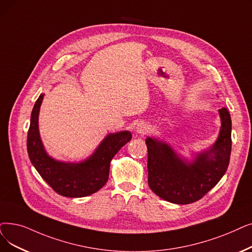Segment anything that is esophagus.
<instances>
[{"label": "esophagus", "instance_id": "34e87169", "mask_svg": "<svg viewBox=\"0 0 252 252\" xmlns=\"http://www.w3.org/2000/svg\"><path fill=\"white\" fill-rule=\"evenodd\" d=\"M149 129H150V126L145 122L138 123V125L136 126V132L140 135H146L149 132Z\"/></svg>", "mask_w": 252, "mask_h": 252}]
</instances>
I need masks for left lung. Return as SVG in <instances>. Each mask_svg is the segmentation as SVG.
I'll list each match as a JSON object with an SVG mask.
<instances>
[{
  "mask_svg": "<svg viewBox=\"0 0 252 252\" xmlns=\"http://www.w3.org/2000/svg\"><path fill=\"white\" fill-rule=\"evenodd\" d=\"M221 126L215 143L189 161L166 142L148 137V185L162 200L174 204L199 201L218 183L228 167L232 150V120L226 108L218 110Z\"/></svg>",
  "mask_w": 252,
  "mask_h": 252,
  "instance_id": "obj_1",
  "label": "left lung"
}]
</instances>
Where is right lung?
<instances>
[{
  "instance_id": "obj_1",
  "label": "right lung",
  "mask_w": 252,
  "mask_h": 252,
  "mask_svg": "<svg viewBox=\"0 0 252 252\" xmlns=\"http://www.w3.org/2000/svg\"><path fill=\"white\" fill-rule=\"evenodd\" d=\"M44 94L32 108L28 132L29 158L35 169L50 188L63 196L82 198L101 189L109 177L110 162L124 145L132 139L128 130L109 134L93 155L80 162H63L47 155L40 138L38 118Z\"/></svg>"
}]
</instances>
